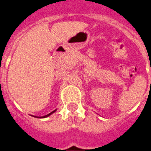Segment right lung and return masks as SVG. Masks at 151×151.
Listing matches in <instances>:
<instances>
[{"mask_svg":"<svg viewBox=\"0 0 151 151\" xmlns=\"http://www.w3.org/2000/svg\"><path fill=\"white\" fill-rule=\"evenodd\" d=\"M56 110H54L53 112H51V113H49V114H48V115H45V116H42V117H37V118H46V117H48V116H49V115H51V114H52V113H54V112H55ZM34 117H36V116H34Z\"/></svg>","mask_w":151,"mask_h":151,"instance_id":"right-lung-1","label":"right lung"}]
</instances>
